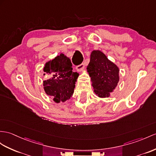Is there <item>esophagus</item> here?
<instances>
[{"label": "esophagus", "instance_id": "34e87169", "mask_svg": "<svg viewBox=\"0 0 156 156\" xmlns=\"http://www.w3.org/2000/svg\"><path fill=\"white\" fill-rule=\"evenodd\" d=\"M84 67H85V63H82L81 64H80V65H79L78 66H77L76 69H77V70L78 71H81L83 69H84Z\"/></svg>", "mask_w": 156, "mask_h": 156}]
</instances>
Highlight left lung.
Wrapping results in <instances>:
<instances>
[{
	"label": "left lung",
	"mask_w": 156,
	"mask_h": 156,
	"mask_svg": "<svg viewBox=\"0 0 156 156\" xmlns=\"http://www.w3.org/2000/svg\"><path fill=\"white\" fill-rule=\"evenodd\" d=\"M92 81L94 92L98 97L110 96L119 81V69L99 50L91 52L87 67Z\"/></svg>",
	"instance_id": "1"
}]
</instances>
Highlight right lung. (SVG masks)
<instances>
[{"label":"right lung","instance_id":"obj_1","mask_svg":"<svg viewBox=\"0 0 156 156\" xmlns=\"http://www.w3.org/2000/svg\"><path fill=\"white\" fill-rule=\"evenodd\" d=\"M72 70L70 59L63 54L45 64L44 75H48L49 79L43 82L44 90L55 102H65L73 94L79 73Z\"/></svg>","mask_w":156,"mask_h":156}]
</instances>
